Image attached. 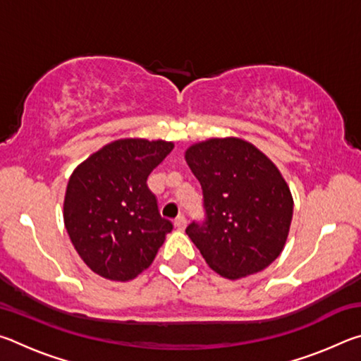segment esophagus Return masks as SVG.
Instances as JSON below:
<instances>
[{"mask_svg": "<svg viewBox=\"0 0 361 361\" xmlns=\"http://www.w3.org/2000/svg\"><path fill=\"white\" fill-rule=\"evenodd\" d=\"M173 224H175V228H176V229L183 231V229H185L186 226H188V219H186L185 216H178V218H176L175 221H173Z\"/></svg>", "mask_w": 361, "mask_h": 361, "instance_id": "esophagus-1", "label": "esophagus"}]
</instances>
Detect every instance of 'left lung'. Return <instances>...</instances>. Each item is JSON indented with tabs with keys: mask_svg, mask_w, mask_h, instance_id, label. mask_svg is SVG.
<instances>
[{
	"mask_svg": "<svg viewBox=\"0 0 361 361\" xmlns=\"http://www.w3.org/2000/svg\"><path fill=\"white\" fill-rule=\"evenodd\" d=\"M185 157L202 186L205 212L186 234L207 264L235 280L276 261L293 218V197L279 169L240 138L207 140Z\"/></svg>",
	"mask_w": 361,
	"mask_h": 361,
	"instance_id": "obj_1",
	"label": "left lung"
}]
</instances>
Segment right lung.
Returning <instances> with one entry per match:
<instances>
[{"label": "right lung", "mask_w": 361, "mask_h": 361, "mask_svg": "<svg viewBox=\"0 0 361 361\" xmlns=\"http://www.w3.org/2000/svg\"><path fill=\"white\" fill-rule=\"evenodd\" d=\"M170 142L118 140L84 161L66 186L63 221L78 255L99 276L127 282L154 261L173 229L159 213L148 176Z\"/></svg>", "instance_id": "1"}]
</instances>
